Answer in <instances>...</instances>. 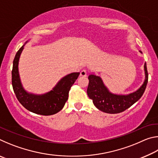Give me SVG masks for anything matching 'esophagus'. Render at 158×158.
Here are the masks:
<instances>
[{"instance_id": "34e87169", "label": "esophagus", "mask_w": 158, "mask_h": 158, "mask_svg": "<svg viewBox=\"0 0 158 158\" xmlns=\"http://www.w3.org/2000/svg\"><path fill=\"white\" fill-rule=\"evenodd\" d=\"M80 76L83 77H85L87 76V72L86 70H85V69H82V70L80 72Z\"/></svg>"}]
</instances>
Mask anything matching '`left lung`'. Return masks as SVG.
<instances>
[{
	"label": "left lung",
	"mask_w": 158,
	"mask_h": 158,
	"mask_svg": "<svg viewBox=\"0 0 158 158\" xmlns=\"http://www.w3.org/2000/svg\"><path fill=\"white\" fill-rule=\"evenodd\" d=\"M141 53L142 52L139 51ZM145 79L143 84L136 91L127 95L115 94L109 91L100 76L90 73L87 94L93 100L94 105L99 110L108 114H118L124 111L137 102L143 95L148 83V71L146 63H144Z\"/></svg>",
	"instance_id": "1"
}]
</instances>
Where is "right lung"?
Segmentation results:
<instances>
[{
    "label": "right lung",
    "instance_id": "right-lung-1",
    "mask_svg": "<svg viewBox=\"0 0 158 158\" xmlns=\"http://www.w3.org/2000/svg\"><path fill=\"white\" fill-rule=\"evenodd\" d=\"M28 41L26 42L27 43ZM23 44L16 53L12 71V84L17 100L27 110L33 113L50 116L58 113L63 108L68 99V93L75 82L79 73H73L63 77L50 91L41 95L28 93L21 84L19 73V61L23 49Z\"/></svg>",
    "mask_w": 158,
    "mask_h": 158
}]
</instances>
